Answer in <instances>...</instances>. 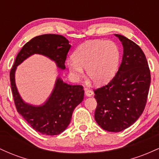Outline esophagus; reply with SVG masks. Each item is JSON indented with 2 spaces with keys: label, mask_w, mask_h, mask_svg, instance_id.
<instances>
[{
  "label": "esophagus",
  "mask_w": 159,
  "mask_h": 159,
  "mask_svg": "<svg viewBox=\"0 0 159 159\" xmlns=\"http://www.w3.org/2000/svg\"><path fill=\"white\" fill-rule=\"evenodd\" d=\"M85 95L88 97H90L93 95V92L91 90H88V89H85Z\"/></svg>",
  "instance_id": "esophagus-1"
}]
</instances>
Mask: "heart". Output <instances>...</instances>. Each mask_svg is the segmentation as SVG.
I'll return each mask as SVG.
<instances>
[{
	"label": "heart",
	"instance_id": "b5f03b06",
	"mask_svg": "<svg viewBox=\"0 0 159 159\" xmlns=\"http://www.w3.org/2000/svg\"><path fill=\"white\" fill-rule=\"evenodd\" d=\"M120 61V49L114 42L96 39L80 45L66 64L73 79L82 78L84 68L96 84L103 85L114 77Z\"/></svg>",
	"mask_w": 159,
	"mask_h": 159
}]
</instances>
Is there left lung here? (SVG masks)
I'll return each instance as SVG.
<instances>
[{"label":"left lung","mask_w":159,"mask_h":159,"mask_svg":"<svg viewBox=\"0 0 159 159\" xmlns=\"http://www.w3.org/2000/svg\"><path fill=\"white\" fill-rule=\"evenodd\" d=\"M123 47L122 63L107 85L94 90L95 120L104 130L121 132L132 125L145 108L151 77L145 54L136 43L114 34Z\"/></svg>","instance_id":"obj_1"}]
</instances>
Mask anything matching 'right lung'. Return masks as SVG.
I'll return each mask as SVG.
<instances>
[{
  "mask_svg": "<svg viewBox=\"0 0 159 159\" xmlns=\"http://www.w3.org/2000/svg\"><path fill=\"white\" fill-rule=\"evenodd\" d=\"M70 47L68 39L61 35L36 36L22 47L10 71L11 88L17 111L34 130L42 134L57 135L66 129L74 109L84 99L83 87L68 84L58 77L48 99L41 105H33L25 102L20 96L16 84V70L24 61L35 54L47 57L56 63L58 69L63 70Z\"/></svg>",
  "mask_w": 159,
  "mask_h": 159,
  "instance_id": "add662e5",
  "label": "right lung"
}]
</instances>
